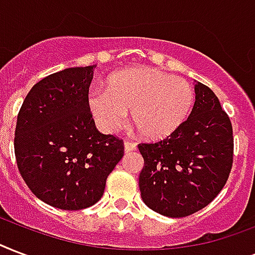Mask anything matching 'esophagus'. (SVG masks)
Listing matches in <instances>:
<instances>
[{
  "instance_id": "esophagus-1",
  "label": "esophagus",
  "mask_w": 255,
  "mask_h": 255,
  "mask_svg": "<svg viewBox=\"0 0 255 255\" xmlns=\"http://www.w3.org/2000/svg\"><path fill=\"white\" fill-rule=\"evenodd\" d=\"M135 149H136L135 143H132V141H128V140L124 141V151H126V152H131V151H135Z\"/></svg>"
}]
</instances>
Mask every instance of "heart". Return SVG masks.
I'll return each instance as SVG.
<instances>
[{
    "label": "heart",
    "mask_w": 255,
    "mask_h": 255,
    "mask_svg": "<svg viewBox=\"0 0 255 255\" xmlns=\"http://www.w3.org/2000/svg\"><path fill=\"white\" fill-rule=\"evenodd\" d=\"M87 100L102 131H119L131 110L141 135L162 139L187 119L194 104V89L182 77L155 68H135L112 76L107 88L91 89Z\"/></svg>",
    "instance_id": "1"
}]
</instances>
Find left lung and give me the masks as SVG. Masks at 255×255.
<instances>
[{
    "instance_id": "left-lung-1",
    "label": "left lung",
    "mask_w": 255,
    "mask_h": 255,
    "mask_svg": "<svg viewBox=\"0 0 255 255\" xmlns=\"http://www.w3.org/2000/svg\"><path fill=\"white\" fill-rule=\"evenodd\" d=\"M190 116L166 139L141 143L144 167L139 176L141 199L149 209L182 218L218 195L233 166V127L215 93L195 81Z\"/></svg>"
}]
</instances>
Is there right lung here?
<instances>
[{
	"label": "right lung",
	"instance_id": "add662e5",
	"mask_svg": "<svg viewBox=\"0 0 255 255\" xmlns=\"http://www.w3.org/2000/svg\"><path fill=\"white\" fill-rule=\"evenodd\" d=\"M96 65L67 68L33 85L17 116L19 174L46 205L81 210L103 197L123 141L97 131L88 107Z\"/></svg>",
	"mask_w": 255,
	"mask_h": 255
}]
</instances>
